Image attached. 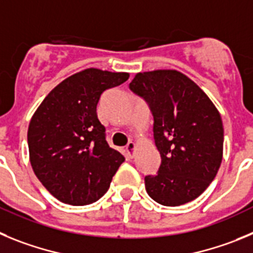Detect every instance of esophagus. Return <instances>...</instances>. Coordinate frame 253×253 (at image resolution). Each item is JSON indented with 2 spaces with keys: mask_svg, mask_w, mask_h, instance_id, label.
Listing matches in <instances>:
<instances>
[{
  "mask_svg": "<svg viewBox=\"0 0 253 253\" xmlns=\"http://www.w3.org/2000/svg\"><path fill=\"white\" fill-rule=\"evenodd\" d=\"M135 149H136L135 142L129 141V142L127 143V146H126V154H127V156H128V158H133V154H135Z\"/></svg>",
  "mask_w": 253,
  "mask_h": 253,
  "instance_id": "1",
  "label": "esophagus"
}]
</instances>
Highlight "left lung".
Wrapping results in <instances>:
<instances>
[{
	"instance_id": "obj_1",
	"label": "left lung",
	"mask_w": 253,
	"mask_h": 253,
	"mask_svg": "<svg viewBox=\"0 0 253 253\" xmlns=\"http://www.w3.org/2000/svg\"><path fill=\"white\" fill-rule=\"evenodd\" d=\"M129 89L149 104L161 156L158 174L145 176L147 194L166 207L194 200L213 181L222 163L219 112L192 79L176 70L138 73Z\"/></svg>"
}]
</instances>
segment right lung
Here are the masks:
<instances>
[{"instance_id":"add662e5","label":"right lung","mask_w":253,"mask_h":253,"mask_svg":"<svg viewBox=\"0 0 253 253\" xmlns=\"http://www.w3.org/2000/svg\"><path fill=\"white\" fill-rule=\"evenodd\" d=\"M128 77L85 69L58 84L34 113L27 131L31 166L50 194L63 203L85 206L98 200L125 161L107 143L95 111L102 93Z\"/></svg>"}]
</instances>
